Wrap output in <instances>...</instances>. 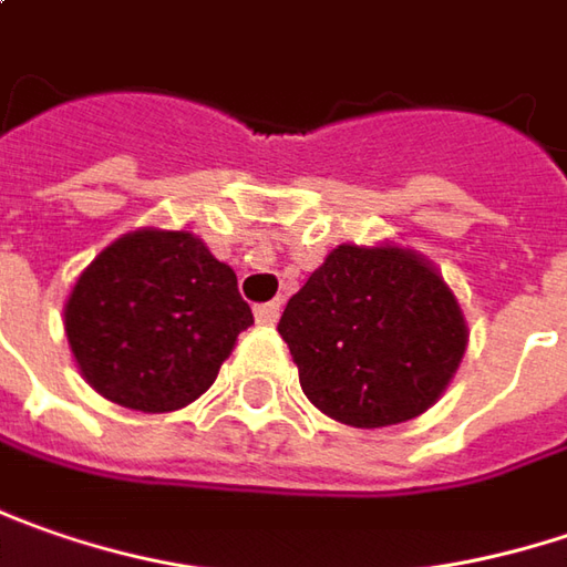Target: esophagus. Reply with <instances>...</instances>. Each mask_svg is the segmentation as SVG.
Returning a JSON list of instances; mask_svg holds the SVG:
<instances>
[{"mask_svg": "<svg viewBox=\"0 0 567 567\" xmlns=\"http://www.w3.org/2000/svg\"><path fill=\"white\" fill-rule=\"evenodd\" d=\"M254 313H257V323H266V327H272V323L279 320V313H282V301L257 305V308H254Z\"/></svg>", "mask_w": 567, "mask_h": 567, "instance_id": "obj_1", "label": "esophagus"}]
</instances>
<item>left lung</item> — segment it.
Segmentation results:
<instances>
[{
	"mask_svg": "<svg viewBox=\"0 0 567 567\" xmlns=\"http://www.w3.org/2000/svg\"><path fill=\"white\" fill-rule=\"evenodd\" d=\"M279 332L305 396L352 429L429 412L470 342L451 285L400 244H339L291 295Z\"/></svg>",
	"mask_w": 567,
	"mask_h": 567,
	"instance_id": "left-lung-1",
	"label": "left lung"
}]
</instances>
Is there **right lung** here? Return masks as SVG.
I'll use <instances>...</instances> for the list:
<instances>
[{
  "mask_svg": "<svg viewBox=\"0 0 567 567\" xmlns=\"http://www.w3.org/2000/svg\"><path fill=\"white\" fill-rule=\"evenodd\" d=\"M250 323L235 269L193 231L161 228L116 237L82 269L62 308L82 378L136 412L199 400Z\"/></svg>",
  "mask_w": 567,
  "mask_h": 567,
  "instance_id": "1",
  "label": "right lung"
}]
</instances>
